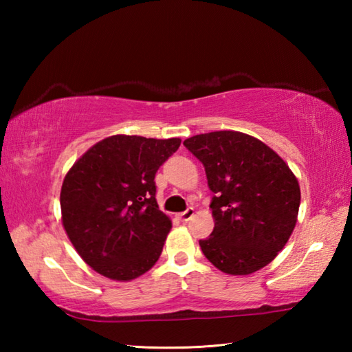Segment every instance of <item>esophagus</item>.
<instances>
[{"label":"esophagus","mask_w":352,"mask_h":352,"mask_svg":"<svg viewBox=\"0 0 352 352\" xmlns=\"http://www.w3.org/2000/svg\"><path fill=\"white\" fill-rule=\"evenodd\" d=\"M192 216H194V208H188V210L184 211V212L178 214V217H180V219L183 220V222H188V220H189L190 217H192Z\"/></svg>","instance_id":"obj_1"}]
</instances>
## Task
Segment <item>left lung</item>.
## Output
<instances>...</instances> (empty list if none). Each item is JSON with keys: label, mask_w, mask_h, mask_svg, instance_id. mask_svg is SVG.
I'll return each mask as SVG.
<instances>
[{"label": "left lung", "mask_w": 352, "mask_h": 352, "mask_svg": "<svg viewBox=\"0 0 352 352\" xmlns=\"http://www.w3.org/2000/svg\"><path fill=\"white\" fill-rule=\"evenodd\" d=\"M201 162L214 192V230L200 241L206 259L226 275H250L276 258L300 210V184L287 163L261 140L234 130L183 142Z\"/></svg>", "instance_id": "1"}]
</instances>
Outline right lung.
<instances>
[{"label":"right lung","mask_w":352,"mask_h":352,"mask_svg":"<svg viewBox=\"0 0 352 352\" xmlns=\"http://www.w3.org/2000/svg\"><path fill=\"white\" fill-rule=\"evenodd\" d=\"M180 142L113 135L67 172L60 190L63 228L99 275L132 281L158 261L172 223L158 210L153 180Z\"/></svg>","instance_id":"1"}]
</instances>
